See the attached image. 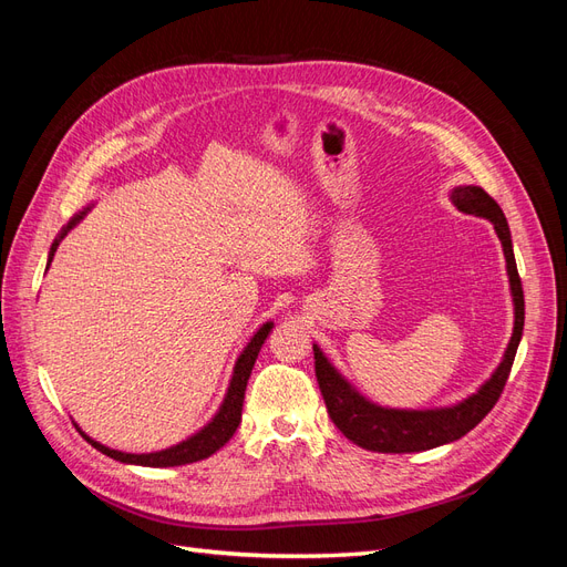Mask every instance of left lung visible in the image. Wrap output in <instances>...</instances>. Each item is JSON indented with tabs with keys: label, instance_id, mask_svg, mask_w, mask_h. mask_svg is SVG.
<instances>
[{
	"label": "left lung",
	"instance_id": "left-lung-1",
	"mask_svg": "<svg viewBox=\"0 0 567 567\" xmlns=\"http://www.w3.org/2000/svg\"><path fill=\"white\" fill-rule=\"evenodd\" d=\"M450 200L461 213L489 219L496 236H499L513 298L511 340L499 367L494 369L489 379L480 385L471 398L461 400L452 406L437 409H390L367 400L364 394L329 362V357L321 352V348L312 346L317 381L323 394L326 409H329V416L338 425V431L354 444H359L362 450L383 454H411L450 444L471 433L473 427L489 414L508 381V373L513 367V359H516L525 326L523 284L518 277L516 255H513L508 221L504 217V210L499 208V203L480 186H454Z\"/></svg>",
	"mask_w": 567,
	"mask_h": 567
}]
</instances>
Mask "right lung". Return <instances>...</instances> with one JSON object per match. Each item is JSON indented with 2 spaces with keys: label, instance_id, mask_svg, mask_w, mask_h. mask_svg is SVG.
<instances>
[{
  "label": "right lung",
  "instance_id": "right-lung-1",
  "mask_svg": "<svg viewBox=\"0 0 567 567\" xmlns=\"http://www.w3.org/2000/svg\"><path fill=\"white\" fill-rule=\"evenodd\" d=\"M92 210V205L87 208L80 210L68 225L61 229V234L54 238V244L49 248V260H47V269L54 260V252L59 248V244L65 238V234L71 231L78 221ZM274 329V321H265L260 329L255 331V336L250 338L248 346L244 348V352L238 354L236 364H234V373H231V381L227 388L225 400H221L217 414L205 423L198 433H194L192 437L182 440L179 444H173V447L161 450V452H148V454H127V452H117L106 447V444H101L96 440H92L87 433L82 431V427L75 423V427L80 431V435L87 440L94 450H99L101 454H106L120 463H132V466H148V468H167V466H184V463H194L200 458H208L210 454H215L217 450L225 447V444L231 440V435L236 433L238 423H241V411H244V398H246V385L250 379V371L255 367V359L260 348L265 346V340L269 336V331Z\"/></svg>",
  "mask_w": 567,
  "mask_h": 567
}]
</instances>
